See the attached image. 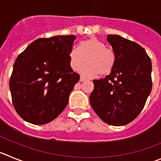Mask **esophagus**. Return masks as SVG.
<instances>
[{
    "instance_id": "esophagus-1",
    "label": "esophagus",
    "mask_w": 161,
    "mask_h": 161,
    "mask_svg": "<svg viewBox=\"0 0 161 161\" xmlns=\"http://www.w3.org/2000/svg\"><path fill=\"white\" fill-rule=\"evenodd\" d=\"M86 80H87V79H86V78H84L83 76H81V77H80V81H81V82H84V81H86Z\"/></svg>"
}]
</instances>
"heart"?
<instances>
[{
  "instance_id": "obj_1",
  "label": "heart",
  "mask_w": 161,
  "mask_h": 161,
  "mask_svg": "<svg viewBox=\"0 0 161 161\" xmlns=\"http://www.w3.org/2000/svg\"><path fill=\"white\" fill-rule=\"evenodd\" d=\"M70 66L74 70H79L88 77H93L98 74L107 76L112 72L116 63V55L112 49L106 47V44L95 37L82 40L79 48H73L69 53Z\"/></svg>"
}]
</instances>
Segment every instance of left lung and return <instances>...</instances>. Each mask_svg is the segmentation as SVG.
<instances>
[{
  "instance_id": "1",
  "label": "left lung",
  "mask_w": 161,
  "mask_h": 161,
  "mask_svg": "<svg viewBox=\"0 0 161 161\" xmlns=\"http://www.w3.org/2000/svg\"><path fill=\"white\" fill-rule=\"evenodd\" d=\"M107 40L116 63L109 75L93 80L90 103L103 122L126 125L140 115L151 93V58L142 46L121 36L109 34Z\"/></svg>"
}]
</instances>
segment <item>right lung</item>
<instances>
[{"instance_id": "obj_1", "label": "right lung", "mask_w": 161, "mask_h": 161, "mask_svg": "<svg viewBox=\"0 0 161 161\" xmlns=\"http://www.w3.org/2000/svg\"><path fill=\"white\" fill-rule=\"evenodd\" d=\"M75 35L38 38L17 56L10 77L14 109L35 125L51 122L65 109L80 76L70 66Z\"/></svg>"}]
</instances>
